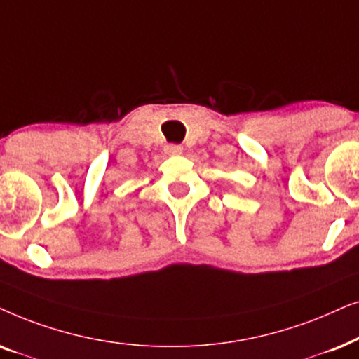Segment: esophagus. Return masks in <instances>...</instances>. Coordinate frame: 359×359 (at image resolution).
<instances>
[{
  "label": "esophagus",
  "mask_w": 359,
  "mask_h": 359,
  "mask_svg": "<svg viewBox=\"0 0 359 359\" xmlns=\"http://www.w3.org/2000/svg\"><path fill=\"white\" fill-rule=\"evenodd\" d=\"M165 152L167 154H170V156H177V154H182V151H184V147L180 146V144H167L165 147Z\"/></svg>",
  "instance_id": "34e87169"
}]
</instances>
